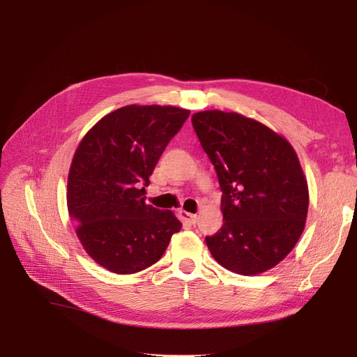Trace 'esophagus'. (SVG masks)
<instances>
[{
  "label": "esophagus",
  "mask_w": 357,
  "mask_h": 357,
  "mask_svg": "<svg viewBox=\"0 0 357 357\" xmlns=\"http://www.w3.org/2000/svg\"><path fill=\"white\" fill-rule=\"evenodd\" d=\"M180 218L190 225H195L198 222V215L188 213V211H180Z\"/></svg>",
  "instance_id": "1"
}]
</instances>
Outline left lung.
Returning a JSON list of instances; mask_svg holds the SVG:
<instances>
[{
  "instance_id": "obj_1",
  "label": "left lung",
  "mask_w": 357,
  "mask_h": 357,
  "mask_svg": "<svg viewBox=\"0 0 357 357\" xmlns=\"http://www.w3.org/2000/svg\"><path fill=\"white\" fill-rule=\"evenodd\" d=\"M222 189V228L205 236L213 257L241 275L274 268L304 231L308 186L287 139L238 113L192 116Z\"/></svg>"
}]
</instances>
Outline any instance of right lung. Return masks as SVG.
Instances as JSON below:
<instances>
[{"mask_svg":"<svg viewBox=\"0 0 357 357\" xmlns=\"http://www.w3.org/2000/svg\"><path fill=\"white\" fill-rule=\"evenodd\" d=\"M189 114L171 105H126L104 116L75 150L70 218L86 253L109 271H143L181 229L172 211L144 202V186Z\"/></svg>","mask_w":357,"mask_h":357,"instance_id":"add662e5","label":"right lung"}]
</instances>
